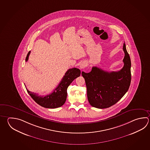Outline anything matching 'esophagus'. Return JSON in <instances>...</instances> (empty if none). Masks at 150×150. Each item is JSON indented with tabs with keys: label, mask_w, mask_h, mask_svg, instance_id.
Instances as JSON below:
<instances>
[{
	"label": "esophagus",
	"mask_w": 150,
	"mask_h": 150,
	"mask_svg": "<svg viewBox=\"0 0 150 150\" xmlns=\"http://www.w3.org/2000/svg\"><path fill=\"white\" fill-rule=\"evenodd\" d=\"M86 66V64L84 62H82V64H81V65L79 66V67L81 69H83V68H84Z\"/></svg>",
	"instance_id": "34e87169"
}]
</instances>
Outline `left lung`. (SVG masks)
I'll return each instance as SVG.
<instances>
[{"label":"left lung","mask_w":150,"mask_h":150,"mask_svg":"<svg viewBox=\"0 0 150 150\" xmlns=\"http://www.w3.org/2000/svg\"><path fill=\"white\" fill-rule=\"evenodd\" d=\"M124 67L118 71L108 72L93 67L90 73L82 71L87 88L88 101L92 107H110L122 99L128 90L131 82V61L124 43Z\"/></svg>","instance_id":"8db88e82"}]
</instances>
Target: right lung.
<instances>
[{
    "instance_id": "add662e5",
    "label": "right lung",
    "mask_w": 150,
    "mask_h": 150,
    "mask_svg": "<svg viewBox=\"0 0 150 150\" xmlns=\"http://www.w3.org/2000/svg\"><path fill=\"white\" fill-rule=\"evenodd\" d=\"M30 51L26 57V62L28 60ZM81 75V71L77 68L69 69L65 73L61 82L52 93L45 96H39L37 94L30 92L26 88L29 95L38 105L46 108L54 109L62 107L66 100L67 90L71 83Z\"/></svg>"
}]
</instances>
